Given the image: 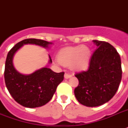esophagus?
<instances>
[{
	"instance_id": "34e87169",
	"label": "esophagus",
	"mask_w": 128,
	"mask_h": 128,
	"mask_svg": "<svg viewBox=\"0 0 128 128\" xmlns=\"http://www.w3.org/2000/svg\"><path fill=\"white\" fill-rule=\"evenodd\" d=\"M71 76H72V75H70V74H67V73H65V74H64V78H66V79L70 78Z\"/></svg>"
}]
</instances>
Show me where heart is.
Returning <instances> with one entry per match:
<instances>
[{
  "instance_id": "obj_1",
  "label": "heart",
  "mask_w": 128,
  "mask_h": 128,
  "mask_svg": "<svg viewBox=\"0 0 128 128\" xmlns=\"http://www.w3.org/2000/svg\"><path fill=\"white\" fill-rule=\"evenodd\" d=\"M91 51L86 46H68L58 52L57 58L59 64L70 66L74 70H82L89 64Z\"/></svg>"
}]
</instances>
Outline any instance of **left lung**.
<instances>
[{"instance_id": "1", "label": "left lung", "mask_w": 128, "mask_h": 128, "mask_svg": "<svg viewBox=\"0 0 128 128\" xmlns=\"http://www.w3.org/2000/svg\"><path fill=\"white\" fill-rule=\"evenodd\" d=\"M97 46L86 71L76 73L79 84L74 90L76 99L88 107L106 103L116 94L122 80L121 59L113 46L93 40Z\"/></svg>"}]
</instances>
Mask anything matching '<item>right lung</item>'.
I'll list each match as a JSON object with an SVG mask.
<instances>
[{"label": "right lung", "mask_w": 128, "mask_h": 128, "mask_svg": "<svg viewBox=\"0 0 128 128\" xmlns=\"http://www.w3.org/2000/svg\"><path fill=\"white\" fill-rule=\"evenodd\" d=\"M28 44L48 48V45L52 43L35 38L25 39L17 43L7 54L4 80L9 93L15 101L22 106L34 108L45 105L52 99L57 86L64 80V72L56 73L47 66L28 75L18 72L13 65V57L17 50ZM49 63H52L50 55Z\"/></svg>", "instance_id": "add662e5"}]
</instances>
